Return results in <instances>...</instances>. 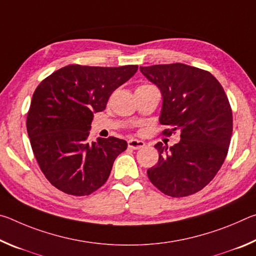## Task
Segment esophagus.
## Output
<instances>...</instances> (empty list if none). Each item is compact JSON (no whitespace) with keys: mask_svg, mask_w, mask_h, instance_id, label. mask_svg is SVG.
Returning <instances> with one entry per match:
<instances>
[{"mask_svg":"<svg viewBox=\"0 0 256 256\" xmlns=\"http://www.w3.org/2000/svg\"><path fill=\"white\" fill-rule=\"evenodd\" d=\"M128 148L134 149V150H138V149H141L144 148L146 146V144L144 141H140V140H136V138H131V140H128Z\"/></svg>","mask_w":256,"mask_h":256,"instance_id":"esophagus-1","label":"esophagus"}]
</instances>
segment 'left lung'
Masks as SVG:
<instances>
[{"instance_id":"left-lung-1","label":"left lung","mask_w":256,"mask_h":256,"mask_svg":"<svg viewBox=\"0 0 256 256\" xmlns=\"http://www.w3.org/2000/svg\"><path fill=\"white\" fill-rule=\"evenodd\" d=\"M162 96L159 122L180 132L170 148L158 142L156 166L146 172L164 194L183 198L214 180L226 158L232 133V112L222 86L210 72L182 63L140 66Z\"/></svg>"}]
</instances>
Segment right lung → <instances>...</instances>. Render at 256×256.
<instances>
[{
  "label": "right lung",
  "instance_id": "add662e5",
  "mask_svg": "<svg viewBox=\"0 0 256 256\" xmlns=\"http://www.w3.org/2000/svg\"><path fill=\"white\" fill-rule=\"evenodd\" d=\"M138 66L118 68L72 64L52 73L32 94L27 115L30 144L50 184L71 196H89L106 183L128 142L110 136L88 140L94 114L106 108L115 89Z\"/></svg>",
  "mask_w": 256,
  "mask_h": 256
}]
</instances>
